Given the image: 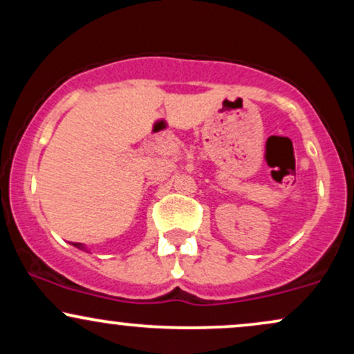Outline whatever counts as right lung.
<instances>
[{"label":"right lung","instance_id":"right-lung-1","mask_svg":"<svg viewBox=\"0 0 354 354\" xmlns=\"http://www.w3.org/2000/svg\"><path fill=\"white\" fill-rule=\"evenodd\" d=\"M73 246H76V248H78V250H83V251H86V253H88L86 246H84V245H81V243H73Z\"/></svg>","mask_w":354,"mask_h":354}]
</instances>
